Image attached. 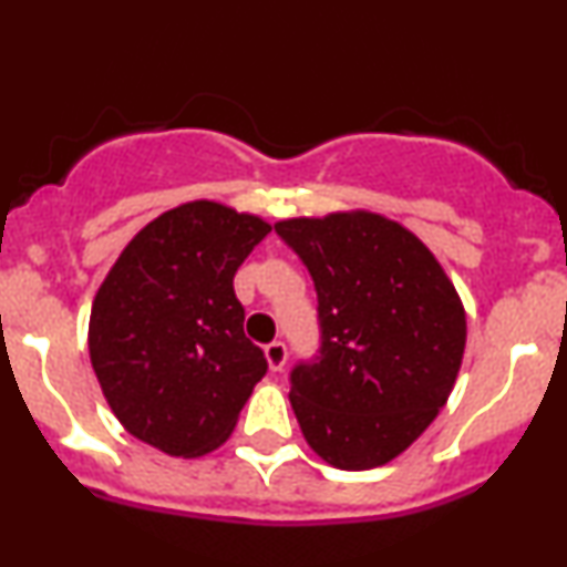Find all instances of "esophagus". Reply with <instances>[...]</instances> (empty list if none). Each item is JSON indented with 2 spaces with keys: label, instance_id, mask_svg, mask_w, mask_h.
Returning <instances> with one entry per match:
<instances>
[{
  "label": "esophagus",
  "instance_id": "1",
  "mask_svg": "<svg viewBox=\"0 0 567 567\" xmlns=\"http://www.w3.org/2000/svg\"><path fill=\"white\" fill-rule=\"evenodd\" d=\"M266 354V362H269V370H275V373H279V370L285 368V362H288V347H285L282 341H271L269 347L264 349Z\"/></svg>",
  "mask_w": 567,
  "mask_h": 567
}]
</instances>
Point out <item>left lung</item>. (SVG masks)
Returning a JSON list of instances; mask_svg holds the SVG:
<instances>
[{
	"label": "left lung",
	"mask_w": 567,
	"mask_h": 567,
	"mask_svg": "<svg viewBox=\"0 0 567 567\" xmlns=\"http://www.w3.org/2000/svg\"><path fill=\"white\" fill-rule=\"evenodd\" d=\"M275 229L306 264L320 301V357L290 373L303 437L336 470L389 464L453 392L464 303L434 252L381 213L288 218Z\"/></svg>",
	"instance_id": "8db88e82"
}]
</instances>
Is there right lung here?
Returning <instances> with one entry per match:
<instances>
[{"label":"right lung","instance_id":"1","mask_svg":"<svg viewBox=\"0 0 567 567\" xmlns=\"http://www.w3.org/2000/svg\"><path fill=\"white\" fill-rule=\"evenodd\" d=\"M271 226L213 199L146 224L90 311V362L133 437L178 458L229 440L266 357L247 341L234 275Z\"/></svg>","mask_w":567,"mask_h":567}]
</instances>
